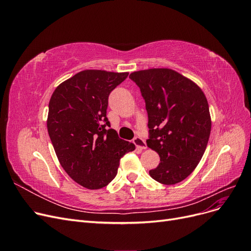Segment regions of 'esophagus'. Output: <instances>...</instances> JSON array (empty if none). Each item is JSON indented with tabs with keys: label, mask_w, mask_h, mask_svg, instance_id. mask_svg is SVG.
Returning a JSON list of instances; mask_svg holds the SVG:
<instances>
[{
	"label": "esophagus",
	"mask_w": 251,
	"mask_h": 251,
	"mask_svg": "<svg viewBox=\"0 0 251 251\" xmlns=\"http://www.w3.org/2000/svg\"><path fill=\"white\" fill-rule=\"evenodd\" d=\"M133 142L136 147H137V149H140V150H146L147 149V143L146 141H144L141 137H139V136H136V137L133 139Z\"/></svg>",
	"instance_id": "obj_1"
}]
</instances>
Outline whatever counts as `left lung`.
Segmentation results:
<instances>
[{
	"instance_id": "left-lung-1",
	"label": "left lung",
	"mask_w": 251,
	"mask_h": 251,
	"mask_svg": "<svg viewBox=\"0 0 251 251\" xmlns=\"http://www.w3.org/2000/svg\"><path fill=\"white\" fill-rule=\"evenodd\" d=\"M130 78L146 101L150 138L160 163L150 171L159 183L183 181L200 162L211 130L206 97L198 85L168 68L135 71Z\"/></svg>"
}]
</instances>
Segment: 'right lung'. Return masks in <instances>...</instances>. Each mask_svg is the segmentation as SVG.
I'll use <instances>...</instances> for the list:
<instances>
[{"label": "right lung", "instance_id": "right-lung-1", "mask_svg": "<svg viewBox=\"0 0 251 251\" xmlns=\"http://www.w3.org/2000/svg\"><path fill=\"white\" fill-rule=\"evenodd\" d=\"M128 73L83 70L54 90L47 119L49 137L65 172L88 189L107 186L115 178L119 160L135 150L110 128V93Z\"/></svg>", "mask_w": 251, "mask_h": 251}]
</instances>
